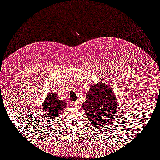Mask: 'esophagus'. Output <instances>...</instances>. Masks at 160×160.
<instances>
[{
    "label": "esophagus",
    "mask_w": 160,
    "mask_h": 160,
    "mask_svg": "<svg viewBox=\"0 0 160 160\" xmlns=\"http://www.w3.org/2000/svg\"><path fill=\"white\" fill-rule=\"evenodd\" d=\"M72 105H73V106H74V107L78 106V103H77V102H72Z\"/></svg>",
    "instance_id": "1"
}]
</instances>
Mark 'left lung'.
<instances>
[{
  "label": "left lung",
  "instance_id": "left-lung-1",
  "mask_svg": "<svg viewBox=\"0 0 160 160\" xmlns=\"http://www.w3.org/2000/svg\"><path fill=\"white\" fill-rule=\"evenodd\" d=\"M83 108L92 125L95 128H102L112 121L111 118L115 117L117 100L106 84H96L87 92Z\"/></svg>",
  "mask_w": 160,
  "mask_h": 160
}]
</instances>
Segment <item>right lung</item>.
<instances>
[{
  "label": "right lung",
  "instance_id": "add662e5",
  "mask_svg": "<svg viewBox=\"0 0 160 160\" xmlns=\"http://www.w3.org/2000/svg\"><path fill=\"white\" fill-rule=\"evenodd\" d=\"M66 106L67 103L65 101L59 100L58 95L54 92H51L46 98L42 109L44 115L50 119L54 117H58Z\"/></svg>",
  "mask_w": 160,
  "mask_h": 160
}]
</instances>
